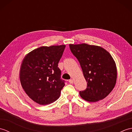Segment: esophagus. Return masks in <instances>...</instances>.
<instances>
[{
	"mask_svg": "<svg viewBox=\"0 0 132 132\" xmlns=\"http://www.w3.org/2000/svg\"><path fill=\"white\" fill-rule=\"evenodd\" d=\"M69 83H70V84H72L74 83V80H72V79H70L69 80Z\"/></svg>",
	"mask_w": 132,
	"mask_h": 132,
	"instance_id": "1",
	"label": "esophagus"
}]
</instances>
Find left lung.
I'll return each instance as SVG.
<instances>
[{
	"mask_svg": "<svg viewBox=\"0 0 132 132\" xmlns=\"http://www.w3.org/2000/svg\"><path fill=\"white\" fill-rule=\"evenodd\" d=\"M72 54L79 62L87 87L80 97L89 102L104 99L113 90L117 80L113 58L103 47L87 44H70Z\"/></svg>",
	"mask_w": 132,
	"mask_h": 132,
	"instance_id": "obj_1",
	"label": "left lung"
}]
</instances>
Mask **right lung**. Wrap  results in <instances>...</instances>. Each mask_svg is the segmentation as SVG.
<instances>
[{"instance_id":"add662e5","label":"right lung","mask_w":132,"mask_h":132,"mask_svg":"<svg viewBox=\"0 0 132 132\" xmlns=\"http://www.w3.org/2000/svg\"><path fill=\"white\" fill-rule=\"evenodd\" d=\"M65 45L41 46L25 56L20 70V80L26 93L40 105L57 100L64 85L60 79L58 63Z\"/></svg>"}]
</instances>
